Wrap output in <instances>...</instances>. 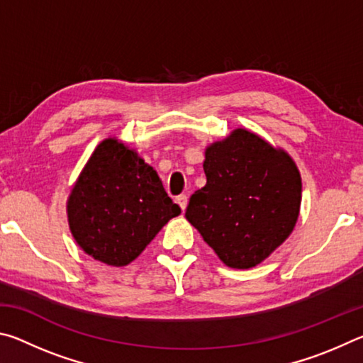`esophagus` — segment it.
<instances>
[{
	"label": "esophagus",
	"mask_w": 363,
	"mask_h": 363,
	"mask_svg": "<svg viewBox=\"0 0 363 363\" xmlns=\"http://www.w3.org/2000/svg\"><path fill=\"white\" fill-rule=\"evenodd\" d=\"M176 201H177V205H179L181 208H182V211L184 210H186V208H187V195H177L176 196Z\"/></svg>",
	"instance_id": "esophagus-1"
}]
</instances>
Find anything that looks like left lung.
<instances>
[{"label": "left lung", "mask_w": 363, "mask_h": 363, "mask_svg": "<svg viewBox=\"0 0 363 363\" xmlns=\"http://www.w3.org/2000/svg\"><path fill=\"white\" fill-rule=\"evenodd\" d=\"M203 169L206 186L190 196L186 218L225 266L255 267L296 224V164L256 134L235 130L208 147Z\"/></svg>", "instance_id": "8db88e82"}]
</instances>
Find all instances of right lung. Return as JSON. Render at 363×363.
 I'll list each match as a JSON object with an SVG mask.
<instances>
[{
	"label": "right lung",
	"mask_w": 363,
	"mask_h": 363,
	"mask_svg": "<svg viewBox=\"0 0 363 363\" xmlns=\"http://www.w3.org/2000/svg\"><path fill=\"white\" fill-rule=\"evenodd\" d=\"M67 210L84 253L116 267L136 259L160 229L181 214L157 171L116 139L96 147Z\"/></svg>",
	"instance_id": "right-lung-1"
}]
</instances>
